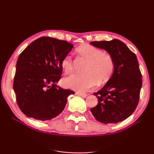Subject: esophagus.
Returning a JSON list of instances; mask_svg holds the SVG:
<instances>
[{"label":"esophagus","mask_w":154,"mask_h":154,"mask_svg":"<svg viewBox=\"0 0 154 154\" xmlns=\"http://www.w3.org/2000/svg\"><path fill=\"white\" fill-rule=\"evenodd\" d=\"M77 95H78V96H82V97H83V98H85V97H87V94H85V93H82V92H77L76 93Z\"/></svg>","instance_id":"obj_1"}]
</instances>
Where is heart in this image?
Masks as SVG:
<instances>
[{
  "mask_svg": "<svg viewBox=\"0 0 154 154\" xmlns=\"http://www.w3.org/2000/svg\"><path fill=\"white\" fill-rule=\"evenodd\" d=\"M79 58L87 61L83 74H72L65 77L62 83L65 88L79 91H85L93 88L96 83H104L110 79L114 71L113 57L107 52H103L94 46L85 44L76 49ZM61 67L66 73L72 70V61L69 56L61 61Z\"/></svg>",
  "mask_w": 154,
  "mask_h": 154,
  "instance_id": "heart-1",
  "label": "heart"
}]
</instances>
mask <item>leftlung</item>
I'll use <instances>...</instances> for the list:
<instances>
[{"instance_id":"8db88e82","label":"left lung","mask_w":154,"mask_h":154,"mask_svg":"<svg viewBox=\"0 0 154 154\" xmlns=\"http://www.w3.org/2000/svg\"><path fill=\"white\" fill-rule=\"evenodd\" d=\"M90 44L105 49L114 60L113 75L100 90L94 93L98 103L90 111L101 123H118L131 116L139 103L142 75L137 58L118 39L92 41Z\"/></svg>"}]
</instances>
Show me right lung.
<instances>
[{"mask_svg":"<svg viewBox=\"0 0 154 154\" xmlns=\"http://www.w3.org/2000/svg\"><path fill=\"white\" fill-rule=\"evenodd\" d=\"M73 45L66 41L42 36L20 54L16 63L14 90L20 110L28 118L46 121L64 110L73 91L57 85L61 61Z\"/></svg>","mask_w":154,"mask_h":154,"instance_id":"obj_1","label":"right lung"}]
</instances>
